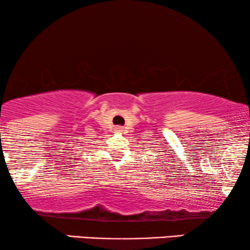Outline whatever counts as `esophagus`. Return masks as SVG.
I'll return each instance as SVG.
<instances>
[{
  "label": "esophagus",
  "instance_id": "obj_1",
  "mask_svg": "<svg viewBox=\"0 0 250 250\" xmlns=\"http://www.w3.org/2000/svg\"><path fill=\"white\" fill-rule=\"evenodd\" d=\"M117 131L121 132V131H122V127H117Z\"/></svg>",
  "mask_w": 250,
  "mask_h": 250
}]
</instances>
